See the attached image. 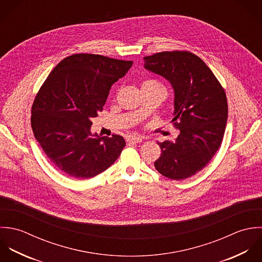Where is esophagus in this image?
<instances>
[{"label":"esophagus","instance_id":"esophagus-1","mask_svg":"<svg viewBox=\"0 0 262 262\" xmlns=\"http://www.w3.org/2000/svg\"><path fill=\"white\" fill-rule=\"evenodd\" d=\"M125 140L127 144H139L143 141V139L138 136H129V137H126Z\"/></svg>","mask_w":262,"mask_h":262}]
</instances>
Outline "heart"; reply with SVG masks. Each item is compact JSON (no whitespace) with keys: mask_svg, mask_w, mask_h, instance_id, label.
Masks as SVG:
<instances>
[{"mask_svg":"<svg viewBox=\"0 0 262 262\" xmlns=\"http://www.w3.org/2000/svg\"><path fill=\"white\" fill-rule=\"evenodd\" d=\"M144 84H153V85H159V86H162L158 81L156 80H148V81H146Z\"/></svg>","mask_w":262,"mask_h":262,"instance_id":"b5f03b06","label":"heart"}]
</instances>
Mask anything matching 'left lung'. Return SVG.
Listing matches in <instances>:
<instances>
[{"mask_svg":"<svg viewBox=\"0 0 262 262\" xmlns=\"http://www.w3.org/2000/svg\"><path fill=\"white\" fill-rule=\"evenodd\" d=\"M145 68L166 78L175 93L173 142L158 143L162 150L154 165L163 176L181 180L203 170L219 150L228 118L225 90L206 62L186 51L162 52L144 57Z\"/></svg>","mask_w":262,"mask_h":262,"instance_id":"left-lung-1","label":"left lung"}]
</instances>
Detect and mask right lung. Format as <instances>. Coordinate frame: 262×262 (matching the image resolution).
I'll list each match as a JSON object with an SVG mask.
<instances>
[{
    "mask_svg": "<svg viewBox=\"0 0 262 262\" xmlns=\"http://www.w3.org/2000/svg\"><path fill=\"white\" fill-rule=\"evenodd\" d=\"M132 60L75 53L59 61L37 92L31 108L34 137L64 174L92 178L109 168L125 141L92 135V117L103 110L111 86L124 77Z\"/></svg>",
    "mask_w": 262,
    "mask_h": 262,
    "instance_id": "right-lung-1",
    "label": "right lung"
}]
</instances>
